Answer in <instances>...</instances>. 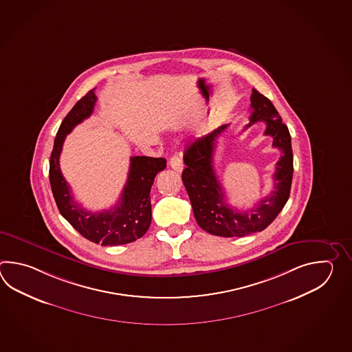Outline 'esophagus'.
<instances>
[{
	"label": "esophagus",
	"mask_w": 352,
	"mask_h": 352,
	"mask_svg": "<svg viewBox=\"0 0 352 352\" xmlns=\"http://www.w3.org/2000/svg\"><path fill=\"white\" fill-rule=\"evenodd\" d=\"M170 165H171L173 170L177 171V173H181V171L184 170V162H182V160H181V156H179V153H173L171 158H170Z\"/></svg>",
	"instance_id": "34e87169"
}]
</instances>
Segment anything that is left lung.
<instances>
[{
    "instance_id": "left-lung-1",
    "label": "left lung",
    "mask_w": 352,
    "mask_h": 352,
    "mask_svg": "<svg viewBox=\"0 0 352 352\" xmlns=\"http://www.w3.org/2000/svg\"><path fill=\"white\" fill-rule=\"evenodd\" d=\"M250 108V122L245 129L256 122H264L267 126L264 135H272L273 147L282 152L273 175V191L254 208L245 211L232 209L225 201L223 187L215 175L214 151L217 148V140L229 124L196 140L184 155L186 168L182 173V181L192 205L195 219L205 232L217 236H247L262 232L285 208L291 192L293 152L288 127L270 99L256 89L252 91Z\"/></svg>"
}]
</instances>
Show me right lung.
<instances>
[{
	"label": "right lung",
	"instance_id": "add662e5",
	"mask_svg": "<svg viewBox=\"0 0 352 352\" xmlns=\"http://www.w3.org/2000/svg\"><path fill=\"white\" fill-rule=\"evenodd\" d=\"M91 89L76 102L61 122L50 156L49 179L60 214L85 239L104 247L128 244L142 238L150 228L151 187L158 173L166 168L165 158L133 156L120 201L111 210L90 212L74 201L70 187L60 170L63 143L72 129L93 113L97 97Z\"/></svg>",
	"mask_w": 352,
	"mask_h": 352
}]
</instances>
